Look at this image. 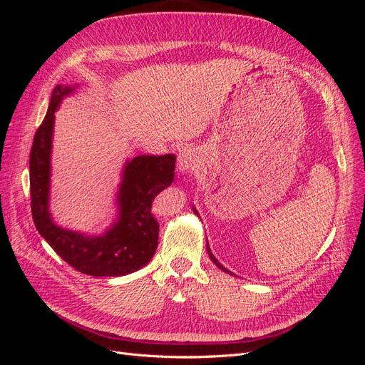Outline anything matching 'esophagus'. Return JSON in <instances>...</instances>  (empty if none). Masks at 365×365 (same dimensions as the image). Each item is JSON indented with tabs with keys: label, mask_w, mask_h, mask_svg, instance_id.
Here are the masks:
<instances>
[{
	"label": "esophagus",
	"mask_w": 365,
	"mask_h": 365,
	"mask_svg": "<svg viewBox=\"0 0 365 365\" xmlns=\"http://www.w3.org/2000/svg\"><path fill=\"white\" fill-rule=\"evenodd\" d=\"M196 168H200L196 152L190 148H182L178 153V169L181 172H193Z\"/></svg>",
	"instance_id": "34e87169"
}]
</instances>
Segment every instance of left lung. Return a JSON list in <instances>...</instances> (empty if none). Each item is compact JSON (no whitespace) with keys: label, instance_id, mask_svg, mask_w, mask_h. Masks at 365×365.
Returning <instances> with one entry per match:
<instances>
[{"label":"left lung","instance_id":"obj_1","mask_svg":"<svg viewBox=\"0 0 365 365\" xmlns=\"http://www.w3.org/2000/svg\"><path fill=\"white\" fill-rule=\"evenodd\" d=\"M207 251H208V256H210V259H212V260H213V262H215V264H216V267H217V268H220V269H222V271H225V272H228V274H231V272H230V271H228V269H225V268H224V267H222V264H220V263H219V262H217V260H216V257H215V256H213V254H212V251H210V248H208V244H207Z\"/></svg>","mask_w":365,"mask_h":365}]
</instances>
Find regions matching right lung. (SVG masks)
<instances>
[{
  "label": "right lung",
  "instance_id": "add662e5",
  "mask_svg": "<svg viewBox=\"0 0 365 365\" xmlns=\"http://www.w3.org/2000/svg\"><path fill=\"white\" fill-rule=\"evenodd\" d=\"M74 86L58 85L50 106L38 128L30 150V205L39 235L62 260L93 277H117L145 267L158 247L160 224L152 215L155 196L169 187L175 176L176 158L140 155L129 161L118 192L120 219L105 236H83L53 224L48 213L50 153L54 111L61 98Z\"/></svg>",
  "mask_w": 365,
  "mask_h": 365
}]
</instances>
